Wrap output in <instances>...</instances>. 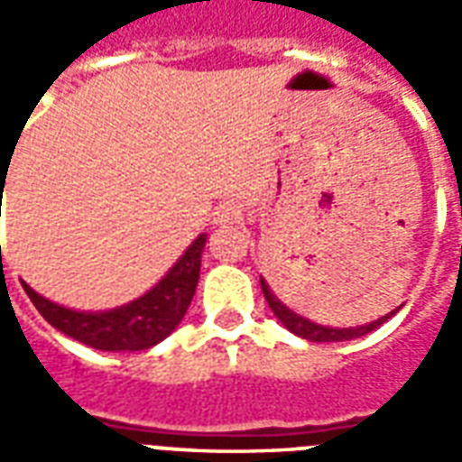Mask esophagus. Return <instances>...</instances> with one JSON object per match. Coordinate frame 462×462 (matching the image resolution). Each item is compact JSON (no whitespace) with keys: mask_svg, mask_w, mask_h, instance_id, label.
<instances>
[{"mask_svg":"<svg viewBox=\"0 0 462 462\" xmlns=\"http://www.w3.org/2000/svg\"><path fill=\"white\" fill-rule=\"evenodd\" d=\"M240 217V208L235 205V202H227V205H222L220 210H217V222L220 225H230Z\"/></svg>","mask_w":462,"mask_h":462,"instance_id":"34e87169","label":"esophagus"}]
</instances>
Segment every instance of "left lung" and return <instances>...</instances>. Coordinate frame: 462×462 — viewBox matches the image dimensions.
Here are the masks:
<instances>
[{"mask_svg":"<svg viewBox=\"0 0 462 462\" xmlns=\"http://www.w3.org/2000/svg\"><path fill=\"white\" fill-rule=\"evenodd\" d=\"M260 284H262V291H264V300L270 304V310L274 311V317L291 331V334H297L301 339L307 341H351V339H358V337H366L368 331L378 329L381 324L386 319H391L398 310H393L391 314L386 317H381V319L371 321V324H361V327H348V329H339V327H324V324H317V321L307 319V317H301L297 311H291L287 304L282 300H277V294L270 290V284L262 280L260 277Z\"/></svg>","mask_w":462,"mask_h":462,"instance_id":"obj_1","label":"left lung"}]
</instances>
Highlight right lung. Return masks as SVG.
<instances>
[{
	"label": "right lung",
	"mask_w": 462,
	"mask_h": 462,
	"mask_svg": "<svg viewBox=\"0 0 462 462\" xmlns=\"http://www.w3.org/2000/svg\"><path fill=\"white\" fill-rule=\"evenodd\" d=\"M208 235H198L168 274L138 300L106 311H79L49 301L22 282L26 297L54 329L98 351H143L161 344L190 307L200 280V260Z\"/></svg>",
	"instance_id": "obj_1"
}]
</instances>
